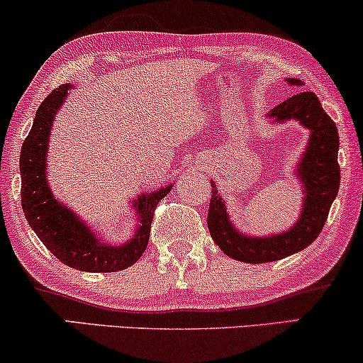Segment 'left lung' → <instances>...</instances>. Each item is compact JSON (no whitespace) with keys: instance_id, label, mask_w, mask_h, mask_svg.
I'll use <instances>...</instances> for the list:
<instances>
[{"instance_id":"obj_1","label":"left lung","mask_w":363,"mask_h":363,"mask_svg":"<svg viewBox=\"0 0 363 363\" xmlns=\"http://www.w3.org/2000/svg\"><path fill=\"white\" fill-rule=\"evenodd\" d=\"M285 82L291 86L303 84L296 78H286ZM267 116L275 123L296 120L310 131L307 148L295 170L302 185L303 203L298 220L286 232L274 233L270 237H250L238 232L230 222L225 201L211 180V200L206 218L211 238L225 255L247 263L281 260L308 247L322 232L340 186L337 125L323 111L315 93H296L268 111Z\"/></svg>"}]
</instances>
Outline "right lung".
Segmentation results:
<instances>
[{
  "instance_id": "1",
  "label": "right lung",
  "mask_w": 363,
  "mask_h": 363,
  "mask_svg": "<svg viewBox=\"0 0 363 363\" xmlns=\"http://www.w3.org/2000/svg\"><path fill=\"white\" fill-rule=\"evenodd\" d=\"M69 84L53 89L38 108L35 121L20 155L21 206L26 222L45 247L65 265L82 272L108 274L131 267L147 250L153 213L172 185L152 193H141L135 200L140 216L133 237L123 245L105 243L79 216L55 199L46 178L50 131L60 106L67 100Z\"/></svg>"
}]
</instances>
